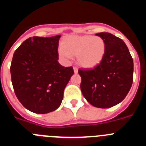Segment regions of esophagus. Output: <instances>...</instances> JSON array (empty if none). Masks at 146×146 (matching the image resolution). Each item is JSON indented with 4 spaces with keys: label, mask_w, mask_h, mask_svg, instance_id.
Here are the masks:
<instances>
[{
    "label": "esophagus",
    "mask_w": 146,
    "mask_h": 146,
    "mask_svg": "<svg viewBox=\"0 0 146 146\" xmlns=\"http://www.w3.org/2000/svg\"><path fill=\"white\" fill-rule=\"evenodd\" d=\"M73 69H74V73H75V74H77V72H78V68H77V67H76V66H74V68H73Z\"/></svg>",
    "instance_id": "esophagus-1"
}]
</instances>
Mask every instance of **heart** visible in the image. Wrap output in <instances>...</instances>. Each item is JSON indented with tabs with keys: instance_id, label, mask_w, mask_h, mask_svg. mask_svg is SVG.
<instances>
[{
	"instance_id": "heart-1",
	"label": "heart",
	"mask_w": 146,
	"mask_h": 146,
	"mask_svg": "<svg viewBox=\"0 0 146 146\" xmlns=\"http://www.w3.org/2000/svg\"><path fill=\"white\" fill-rule=\"evenodd\" d=\"M106 51V44L100 36H72L64 40L58 49V56L69 61L72 56H77L80 65L92 68L101 63Z\"/></svg>"
}]
</instances>
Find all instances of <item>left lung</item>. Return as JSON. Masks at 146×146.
Masks as SVG:
<instances>
[{"instance_id": "8db88e82", "label": "left lung", "mask_w": 146, "mask_h": 146, "mask_svg": "<svg viewBox=\"0 0 146 146\" xmlns=\"http://www.w3.org/2000/svg\"><path fill=\"white\" fill-rule=\"evenodd\" d=\"M104 39L106 51L99 64L79 69L80 88L93 106L109 108L123 101L133 82V59L121 38L110 33H96Z\"/></svg>"}]
</instances>
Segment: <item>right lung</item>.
I'll return each mask as SVG.
<instances>
[{"label":"right lung","instance_id":"right-lung-1","mask_svg":"<svg viewBox=\"0 0 146 146\" xmlns=\"http://www.w3.org/2000/svg\"><path fill=\"white\" fill-rule=\"evenodd\" d=\"M60 35L30 37L15 50L10 67L15 95L24 108L38 114L58 108L74 70L58 63Z\"/></svg>","mask_w":146,"mask_h":146}]
</instances>
